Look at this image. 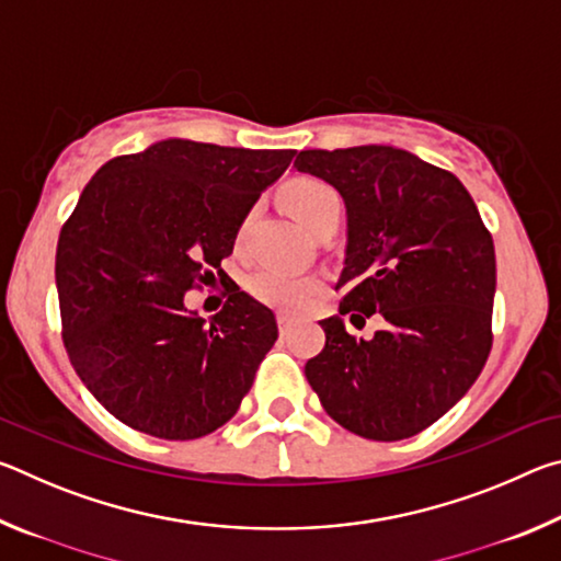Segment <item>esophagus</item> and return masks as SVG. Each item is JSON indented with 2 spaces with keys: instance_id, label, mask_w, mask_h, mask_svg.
Instances as JSON below:
<instances>
[{
  "instance_id": "obj_1",
  "label": "esophagus",
  "mask_w": 561,
  "mask_h": 561,
  "mask_svg": "<svg viewBox=\"0 0 561 561\" xmlns=\"http://www.w3.org/2000/svg\"><path fill=\"white\" fill-rule=\"evenodd\" d=\"M291 321H294V317L289 314V311H279L277 314V324H279V331H282V336L287 334L289 331V327H291Z\"/></svg>"
}]
</instances>
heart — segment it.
Listing matches in <instances>:
<instances>
[{"label": "heart", "mask_w": 561, "mask_h": 561, "mask_svg": "<svg viewBox=\"0 0 561 561\" xmlns=\"http://www.w3.org/2000/svg\"><path fill=\"white\" fill-rule=\"evenodd\" d=\"M282 203L287 205V210L297 217L309 232H317L319 227H324L327 222L339 220L341 215V201L336 190L324 183V180L311 175L289 180V183L282 187ZM250 220L252 217L247 215L240 222V230H237V247L244 244ZM250 289L254 297L274 304V307L304 309L311 299H314L319 282L314 277H301V274L264 267L250 277Z\"/></svg>", "instance_id": "heart-1"}]
</instances>
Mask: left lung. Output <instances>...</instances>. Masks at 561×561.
<instances>
[{
  "label": "left lung",
  "mask_w": 561,
  "mask_h": 561,
  "mask_svg": "<svg viewBox=\"0 0 561 561\" xmlns=\"http://www.w3.org/2000/svg\"><path fill=\"white\" fill-rule=\"evenodd\" d=\"M299 173L339 190L346 257L339 314L319 321L321 354L304 366L324 411L368 440H403L445 415L492 346L495 244L448 170L393 146L301 150ZM381 316L371 340L348 335Z\"/></svg>",
  "instance_id": "left-lung-1"
}]
</instances>
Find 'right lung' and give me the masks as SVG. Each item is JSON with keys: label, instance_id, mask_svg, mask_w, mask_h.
Wrapping results in <instances>:
<instances>
[{"label": "right lung", "instance_id": "add662e5", "mask_svg": "<svg viewBox=\"0 0 561 561\" xmlns=\"http://www.w3.org/2000/svg\"><path fill=\"white\" fill-rule=\"evenodd\" d=\"M291 158L168 138L108 160L83 187L56 247L64 346L83 386L133 431L203 438L252 388L277 321L222 260ZM215 278L233 287L207 325L182 299Z\"/></svg>", "mask_w": 561, "mask_h": 561}]
</instances>
